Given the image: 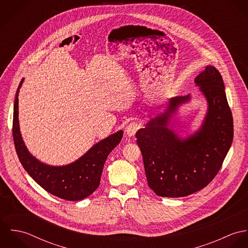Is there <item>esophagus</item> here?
Returning a JSON list of instances; mask_svg holds the SVG:
<instances>
[{"label":"esophagus","mask_w":248,"mask_h":248,"mask_svg":"<svg viewBox=\"0 0 248 248\" xmlns=\"http://www.w3.org/2000/svg\"><path fill=\"white\" fill-rule=\"evenodd\" d=\"M140 128V123H138V122H136V121L131 122V123L127 126V128H126V131H125V132H126V135H127L129 138L134 137Z\"/></svg>","instance_id":"1"}]
</instances>
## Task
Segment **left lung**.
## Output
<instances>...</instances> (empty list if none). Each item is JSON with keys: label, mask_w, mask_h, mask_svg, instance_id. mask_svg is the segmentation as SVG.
I'll return each mask as SVG.
<instances>
[{"label": "left lung", "mask_w": 248, "mask_h": 248, "mask_svg": "<svg viewBox=\"0 0 248 248\" xmlns=\"http://www.w3.org/2000/svg\"><path fill=\"white\" fill-rule=\"evenodd\" d=\"M195 84L206 99L207 111L194 134L181 139L172 128L173 117L190 102V94L169 99L164 111L136 134L148 185L160 197H186L207 186L233 141V117L220 73L206 66Z\"/></svg>", "instance_id": "left-lung-1"}]
</instances>
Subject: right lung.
Returning <instances> with one entry per match:
<instances>
[{"label":"right lung","mask_w":248,"mask_h":248,"mask_svg":"<svg viewBox=\"0 0 248 248\" xmlns=\"http://www.w3.org/2000/svg\"><path fill=\"white\" fill-rule=\"evenodd\" d=\"M22 79L15 96L12 135L16 153L25 170L48 193L67 201H81L92 195L99 186L103 167L108 154L119 144L123 137L120 130L94 144L81 157L67 165L52 166L46 164L28 150L23 140L19 125V92Z\"/></svg>","instance_id":"add662e5"}]
</instances>
